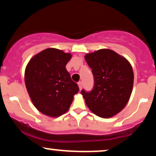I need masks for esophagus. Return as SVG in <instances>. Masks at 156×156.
<instances>
[{"instance_id": "obj_1", "label": "esophagus", "mask_w": 156, "mask_h": 156, "mask_svg": "<svg viewBox=\"0 0 156 156\" xmlns=\"http://www.w3.org/2000/svg\"><path fill=\"white\" fill-rule=\"evenodd\" d=\"M78 87H79V89H80V90H81L82 87H83V84H82V82H80V81L78 82Z\"/></svg>"}]
</instances>
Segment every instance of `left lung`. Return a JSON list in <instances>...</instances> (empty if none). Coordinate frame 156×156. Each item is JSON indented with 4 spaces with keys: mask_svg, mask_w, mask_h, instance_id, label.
Here are the masks:
<instances>
[{
    "mask_svg": "<svg viewBox=\"0 0 156 156\" xmlns=\"http://www.w3.org/2000/svg\"><path fill=\"white\" fill-rule=\"evenodd\" d=\"M94 76L91 92L81 91L86 104L97 116L109 118L128 103L133 85L130 62L110 49H101L84 56Z\"/></svg>",
    "mask_w": 156,
    "mask_h": 156,
    "instance_id": "left-lung-1",
    "label": "left lung"
}]
</instances>
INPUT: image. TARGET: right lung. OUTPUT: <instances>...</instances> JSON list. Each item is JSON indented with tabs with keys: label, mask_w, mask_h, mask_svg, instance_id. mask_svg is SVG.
<instances>
[{
	"label": "right lung",
	"mask_w": 156,
	"mask_h": 156,
	"mask_svg": "<svg viewBox=\"0 0 156 156\" xmlns=\"http://www.w3.org/2000/svg\"><path fill=\"white\" fill-rule=\"evenodd\" d=\"M72 55L47 48L32 57L25 70L26 87L34 106L43 114L58 117L69 108L78 92L66 69Z\"/></svg>",
	"instance_id": "add662e5"
}]
</instances>
